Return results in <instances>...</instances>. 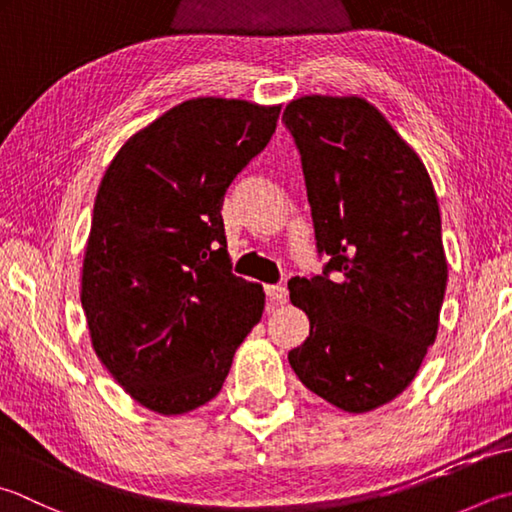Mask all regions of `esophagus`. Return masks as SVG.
<instances>
[{"mask_svg":"<svg viewBox=\"0 0 512 512\" xmlns=\"http://www.w3.org/2000/svg\"><path fill=\"white\" fill-rule=\"evenodd\" d=\"M267 296L269 301L276 303V305H285L287 298H289V292L285 285H267Z\"/></svg>","mask_w":512,"mask_h":512,"instance_id":"esophagus-1","label":"esophagus"}]
</instances>
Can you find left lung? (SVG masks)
<instances>
[{
	"mask_svg": "<svg viewBox=\"0 0 512 512\" xmlns=\"http://www.w3.org/2000/svg\"><path fill=\"white\" fill-rule=\"evenodd\" d=\"M301 153L321 276L289 298L310 336L287 354L307 390L345 412L381 408L435 343L448 283L435 187L410 144L359 95H303L283 111Z\"/></svg>",
	"mask_w": 512,
	"mask_h": 512,
	"instance_id": "left-lung-1",
	"label": "left lung"
}]
</instances>
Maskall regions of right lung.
Instances as JSON below:
<instances>
[{
    "label": "right lung",
    "mask_w": 512,
    "mask_h": 512,
    "mask_svg": "<svg viewBox=\"0 0 512 512\" xmlns=\"http://www.w3.org/2000/svg\"><path fill=\"white\" fill-rule=\"evenodd\" d=\"M278 113L191 98L133 133L104 171L82 265L86 325L124 392L165 417L216 397L263 316V285L231 274L220 209Z\"/></svg>",
    "instance_id": "obj_1"
}]
</instances>
